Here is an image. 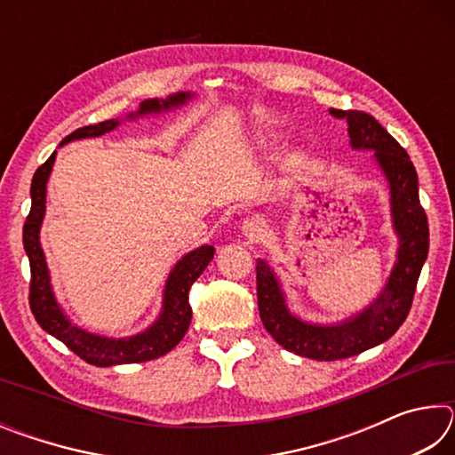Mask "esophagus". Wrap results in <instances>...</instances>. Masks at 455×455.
Returning <instances> with one entry per match:
<instances>
[{
	"mask_svg": "<svg viewBox=\"0 0 455 455\" xmlns=\"http://www.w3.org/2000/svg\"><path fill=\"white\" fill-rule=\"evenodd\" d=\"M243 235L249 238V241H260L267 235V225L260 217H252L246 219L243 222Z\"/></svg>",
	"mask_w": 455,
	"mask_h": 455,
	"instance_id": "esophagus-1",
	"label": "esophagus"
}]
</instances>
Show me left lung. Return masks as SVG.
I'll list each match as a JSON object with an SVG mask.
<instances>
[{"label": "left lung", "instance_id": "8db88e82", "mask_svg": "<svg viewBox=\"0 0 455 455\" xmlns=\"http://www.w3.org/2000/svg\"><path fill=\"white\" fill-rule=\"evenodd\" d=\"M329 114L347 122L353 148L375 150L377 163L389 182L399 251L394 271L377 301L355 319L333 327L309 325L292 317L284 307L273 271L265 260H257V299L265 329L287 351L317 361L347 359L387 341L410 315L421 267L429 251L427 217L419 204L418 172L410 154L371 114L335 108H331Z\"/></svg>", "mask_w": 455, "mask_h": 455}]
</instances>
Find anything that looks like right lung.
<instances>
[{"label": "right lung", "instance_id": "right-lung-1", "mask_svg": "<svg viewBox=\"0 0 455 455\" xmlns=\"http://www.w3.org/2000/svg\"><path fill=\"white\" fill-rule=\"evenodd\" d=\"M187 98L188 94H176L168 100H163V102L160 100H144L138 114L168 110L171 106L182 104ZM128 118H134V114H130ZM116 126L118 120H106L92 126H84L74 130L72 134H68L61 140V144L76 140V138L100 136L104 132H110ZM53 160H56V152L34 174L32 209H29L24 225V249L29 259V271H32V279H29V309H32L36 321L40 323L44 331H48L50 335L60 339L68 349L74 351L76 355L90 365L110 367L124 363H142V361L163 357L164 353L179 345L184 333L188 331L192 319L188 291L192 283L204 271L206 265L211 263V259L214 257V249L209 244L200 246V249L188 252L187 257H182L176 263L166 281L163 313H160L158 321L150 329H146L144 333L128 339H108L92 335L88 331H82L80 327L72 325L66 315L61 313L56 299H53L48 265H45L40 244V225L45 212V182H48V176L52 172Z\"/></svg>", "mask_w": 455, "mask_h": 455}]
</instances>
